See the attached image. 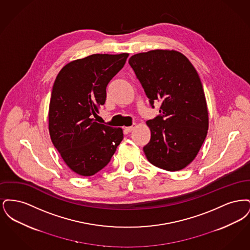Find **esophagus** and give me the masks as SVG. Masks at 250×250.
I'll use <instances>...</instances> for the list:
<instances>
[{"label":"esophagus","mask_w":250,"mask_h":250,"mask_svg":"<svg viewBox=\"0 0 250 250\" xmlns=\"http://www.w3.org/2000/svg\"><path fill=\"white\" fill-rule=\"evenodd\" d=\"M133 129H134V125H131V126H127V127H125V130L127 131V132H131Z\"/></svg>","instance_id":"34e87169"}]
</instances>
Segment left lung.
Wrapping results in <instances>:
<instances>
[{
  "instance_id": "1",
  "label": "left lung",
  "mask_w": 250,
  "mask_h": 250,
  "mask_svg": "<svg viewBox=\"0 0 250 250\" xmlns=\"http://www.w3.org/2000/svg\"><path fill=\"white\" fill-rule=\"evenodd\" d=\"M137 79L159 114L148 120L151 140L143 147L154 166L176 171L199 153L208 130V110L199 74L189 60L175 50L155 49L131 56Z\"/></svg>"
}]
</instances>
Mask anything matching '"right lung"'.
<instances>
[{
  "mask_svg": "<svg viewBox=\"0 0 250 250\" xmlns=\"http://www.w3.org/2000/svg\"><path fill=\"white\" fill-rule=\"evenodd\" d=\"M128 57L93 54L67 63L51 92L48 129L51 142L66 165L83 176H92L107 165L124 135L121 128L98 124V107L107 98V84Z\"/></svg>",
  "mask_w": 250,
  "mask_h": 250,
  "instance_id": "obj_1",
  "label": "right lung"
}]
</instances>
